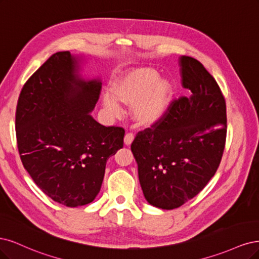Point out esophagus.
Returning <instances> with one entry per match:
<instances>
[{
  "mask_svg": "<svg viewBox=\"0 0 259 259\" xmlns=\"http://www.w3.org/2000/svg\"><path fill=\"white\" fill-rule=\"evenodd\" d=\"M133 140H135V135L133 133L129 132V133H126V136H124V144L126 145H130Z\"/></svg>",
  "mask_w": 259,
  "mask_h": 259,
  "instance_id": "34e87169",
  "label": "esophagus"
}]
</instances>
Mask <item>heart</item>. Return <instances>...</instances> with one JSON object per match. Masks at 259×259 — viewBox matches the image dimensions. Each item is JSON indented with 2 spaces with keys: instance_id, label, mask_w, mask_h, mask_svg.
<instances>
[{
  "instance_id": "b5f03b06",
  "label": "heart",
  "mask_w": 259,
  "mask_h": 259,
  "mask_svg": "<svg viewBox=\"0 0 259 259\" xmlns=\"http://www.w3.org/2000/svg\"><path fill=\"white\" fill-rule=\"evenodd\" d=\"M111 95H105L103 103L113 113L119 112L117 103L132 105V114L142 126H153L168 113L173 99V86L169 79L158 76L152 68L127 71L111 85Z\"/></svg>"
}]
</instances>
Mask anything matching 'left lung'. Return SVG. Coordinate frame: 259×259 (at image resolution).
Here are the masks:
<instances>
[{
  "instance_id": "obj_1",
  "label": "left lung",
  "mask_w": 259,
  "mask_h": 259,
  "mask_svg": "<svg viewBox=\"0 0 259 259\" xmlns=\"http://www.w3.org/2000/svg\"><path fill=\"white\" fill-rule=\"evenodd\" d=\"M182 85L190 97L173 100L164 117L131 144L148 203L173 210L201 191L221 163L227 133L226 101L195 58H180Z\"/></svg>"
}]
</instances>
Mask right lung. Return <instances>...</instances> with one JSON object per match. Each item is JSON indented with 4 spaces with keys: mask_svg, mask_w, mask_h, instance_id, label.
Listing matches in <instances>:
<instances>
[{
    "mask_svg": "<svg viewBox=\"0 0 259 259\" xmlns=\"http://www.w3.org/2000/svg\"><path fill=\"white\" fill-rule=\"evenodd\" d=\"M102 82L78 74V58L59 52L23 85L16 137L24 169L44 194L69 207L94 201L108 158L123 146L124 130L105 127L90 112Z\"/></svg>",
    "mask_w": 259,
    "mask_h": 259,
    "instance_id": "right-lung-1",
    "label": "right lung"
}]
</instances>
